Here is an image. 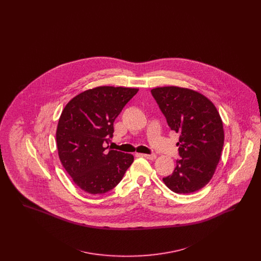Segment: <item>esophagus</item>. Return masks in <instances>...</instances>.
<instances>
[{
  "instance_id": "34e87169",
  "label": "esophagus",
  "mask_w": 261,
  "mask_h": 261,
  "mask_svg": "<svg viewBox=\"0 0 261 261\" xmlns=\"http://www.w3.org/2000/svg\"><path fill=\"white\" fill-rule=\"evenodd\" d=\"M141 155H142V156H144V158H146V159H148L149 161H153V160H155V159H156V155H155V154H147V153H142Z\"/></svg>"
}]
</instances>
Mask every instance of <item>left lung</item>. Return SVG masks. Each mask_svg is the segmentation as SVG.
Segmentation results:
<instances>
[{
  "mask_svg": "<svg viewBox=\"0 0 261 261\" xmlns=\"http://www.w3.org/2000/svg\"><path fill=\"white\" fill-rule=\"evenodd\" d=\"M168 126L179 133V154L173 173L162 179L176 194H191L211 181L221 158L224 129L211 99L199 92L177 86L151 89Z\"/></svg>",
  "mask_w": 261,
  "mask_h": 261,
  "instance_id": "8db88e82",
  "label": "left lung"
}]
</instances>
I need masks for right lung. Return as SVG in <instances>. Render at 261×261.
I'll use <instances>...</instances> for the list:
<instances>
[{
	"mask_svg": "<svg viewBox=\"0 0 261 261\" xmlns=\"http://www.w3.org/2000/svg\"><path fill=\"white\" fill-rule=\"evenodd\" d=\"M138 88L99 86L76 95L64 107L56 132L63 168L72 181L92 195L105 194L123 178L132 164L130 153L102 147L113 133V122Z\"/></svg>",
	"mask_w": 261,
	"mask_h": 261,
	"instance_id": "obj_1",
	"label": "right lung"
}]
</instances>
